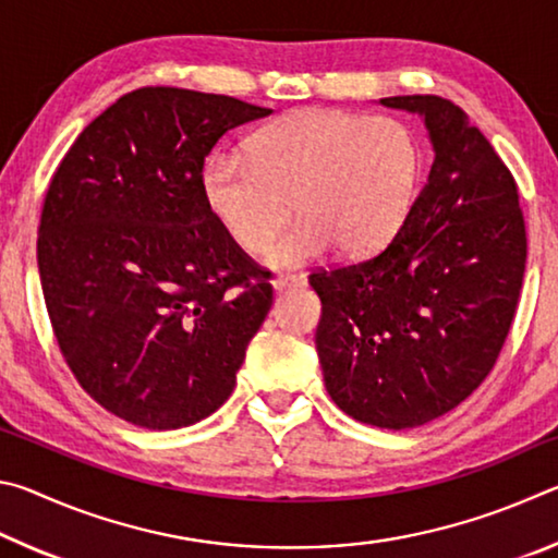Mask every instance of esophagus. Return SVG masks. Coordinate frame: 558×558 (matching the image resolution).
I'll return each mask as SVG.
<instances>
[{
	"mask_svg": "<svg viewBox=\"0 0 558 558\" xmlns=\"http://www.w3.org/2000/svg\"><path fill=\"white\" fill-rule=\"evenodd\" d=\"M300 278L298 276H278L272 278V288H276V292H286V290H292L300 286Z\"/></svg>",
	"mask_w": 558,
	"mask_h": 558,
	"instance_id": "esophagus-1",
	"label": "esophagus"
}]
</instances>
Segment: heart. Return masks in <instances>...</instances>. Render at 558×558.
I'll return each mask as SVG.
<instances>
[{"label":"heart","mask_w":558,"mask_h":558,"mask_svg":"<svg viewBox=\"0 0 558 558\" xmlns=\"http://www.w3.org/2000/svg\"><path fill=\"white\" fill-rule=\"evenodd\" d=\"M418 137L396 118L305 108L251 137L245 155L206 159V209L229 239L256 253L288 221H300L266 251L270 268H300L337 245L369 256L399 231L418 192Z\"/></svg>","instance_id":"b5f03b06"}]
</instances>
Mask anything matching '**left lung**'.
<instances>
[{
	"label": "left lung",
	"instance_id": "obj_1",
	"mask_svg": "<svg viewBox=\"0 0 558 558\" xmlns=\"http://www.w3.org/2000/svg\"><path fill=\"white\" fill-rule=\"evenodd\" d=\"M381 106L423 118L426 184L372 258L315 270L325 389L354 421L403 430L456 409L485 381L517 313L526 263L514 177L465 110L438 96Z\"/></svg>",
	"mask_w": 558,
	"mask_h": 558
}]
</instances>
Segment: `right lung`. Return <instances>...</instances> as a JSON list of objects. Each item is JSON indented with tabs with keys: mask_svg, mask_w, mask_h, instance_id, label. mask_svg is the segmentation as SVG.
Returning a JSON list of instances; mask_svg holds the SVG:
<instances>
[{
	"mask_svg": "<svg viewBox=\"0 0 558 558\" xmlns=\"http://www.w3.org/2000/svg\"><path fill=\"white\" fill-rule=\"evenodd\" d=\"M270 112L214 93L132 90L51 179L36 258L53 335L90 399L132 426L174 430L219 409L272 305L266 270L202 194L214 145Z\"/></svg>",
	"mask_w": 558,
	"mask_h": 558,
	"instance_id": "right-lung-1",
	"label": "right lung"
}]
</instances>
